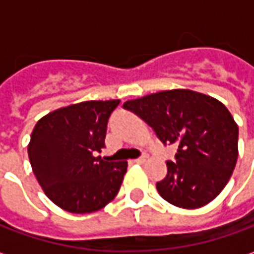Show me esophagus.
I'll return each instance as SVG.
<instances>
[{"label":"esophagus","mask_w":254,"mask_h":254,"mask_svg":"<svg viewBox=\"0 0 254 254\" xmlns=\"http://www.w3.org/2000/svg\"><path fill=\"white\" fill-rule=\"evenodd\" d=\"M145 162V158H138V159H133L132 163H136V165H143Z\"/></svg>","instance_id":"34e87169"}]
</instances>
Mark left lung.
I'll return each instance as SVG.
<instances>
[{"label": "left lung", "mask_w": 254, "mask_h": 254, "mask_svg": "<svg viewBox=\"0 0 254 254\" xmlns=\"http://www.w3.org/2000/svg\"><path fill=\"white\" fill-rule=\"evenodd\" d=\"M163 144L177 147L167 176L156 182L166 201L185 209L207 205L227 185L238 159V125L227 107L191 89H170L124 103Z\"/></svg>", "instance_id": "8db88e82"}]
</instances>
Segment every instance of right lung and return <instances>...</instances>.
I'll list each match as a JSON object with an SVG mask.
<instances>
[{
  "instance_id": "add662e5",
  "label": "right lung",
  "mask_w": 254,
  "mask_h": 254,
  "mask_svg": "<svg viewBox=\"0 0 254 254\" xmlns=\"http://www.w3.org/2000/svg\"><path fill=\"white\" fill-rule=\"evenodd\" d=\"M120 100L61 107L36 122L28 144L32 171L45 194L72 213L95 212L114 200L127 162L95 156L105 148L109 117Z\"/></svg>"
}]
</instances>
